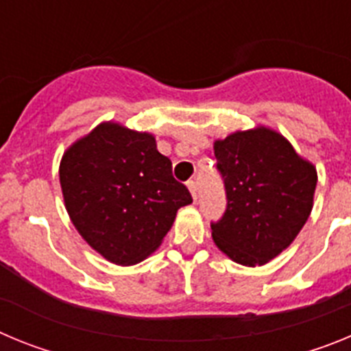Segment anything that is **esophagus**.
<instances>
[{"label":"esophagus","instance_id":"34e87169","mask_svg":"<svg viewBox=\"0 0 351 351\" xmlns=\"http://www.w3.org/2000/svg\"><path fill=\"white\" fill-rule=\"evenodd\" d=\"M186 184H188V188H190L191 195H193V198H195V200H197V197H198V182L195 181V179H191V181H188V182H186Z\"/></svg>","mask_w":351,"mask_h":351}]
</instances>
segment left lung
<instances>
[{"instance_id": "obj_1", "label": "left lung", "mask_w": 351, "mask_h": 351, "mask_svg": "<svg viewBox=\"0 0 351 351\" xmlns=\"http://www.w3.org/2000/svg\"><path fill=\"white\" fill-rule=\"evenodd\" d=\"M226 207L210 223L214 243L243 265H263L297 237L313 209L316 170L280 133H232L214 144Z\"/></svg>"}]
</instances>
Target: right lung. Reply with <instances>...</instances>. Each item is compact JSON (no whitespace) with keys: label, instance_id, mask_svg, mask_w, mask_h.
<instances>
[{"label":"right lung","instance_id":"1","mask_svg":"<svg viewBox=\"0 0 351 351\" xmlns=\"http://www.w3.org/2000/svg\"><path fill=\"white\" fill-rule=\"evenodd\" d=\"M64 204L86 243L117 265L151 255L179 207L193 202L172 176V161L149 133L114 123L96 126L64 153L60 167Z\"/></svg>","mask_w":351,"mask_h":351}]
</instances>
